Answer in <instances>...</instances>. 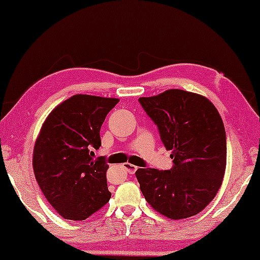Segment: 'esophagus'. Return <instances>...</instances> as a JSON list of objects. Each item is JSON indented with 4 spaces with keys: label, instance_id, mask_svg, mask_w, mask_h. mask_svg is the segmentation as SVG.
I'll list each match as a JSON object with an SVG mask.
<instances>
[{
    "label": "esophagus",
    "instance_id": "34e87169",
    "mask_svg": "<svg viewBox=\"0 0 260 260\" xmlns=\"http://www.w3.org/2000/svg\"><path fill=\"white\" fill-rule=\"evenodd\" d=\"M124 169H125L129 174H131V175H134L135 172L137 170V167L134 165H130V163H125V165H124Z\"/></svg>",
    "mask_w": 260,
    "mask_h": 260
}]
</instances>
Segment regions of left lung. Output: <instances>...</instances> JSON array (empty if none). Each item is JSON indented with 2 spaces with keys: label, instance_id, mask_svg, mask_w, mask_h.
<instances>
[{
  "label": "left lung",
  "instance_id": "left-lung-1",
  "mask_svg": "<svg viewBox=\"0 0 260 260\" xmlns=\"http://www.w3.org/2000/svg\"><path fill=\"white\" fill-rule=\"evenodd\" d=\"M154 120L174 166L140 168L136 177L148 204L172 220L206 208L221 187L226 169V133L220 113L204 95L170 88L138 99Z\"/></svg>",
  "mask_w": 260,
  "mask_h": 260
}]
</instances>
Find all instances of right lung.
<instances>
[{
    "mask_svg": "<svg viewBox=\"0 0 260 260\" xmlns=\"http://www.w3.org/2000/svg\"><path fill=\"white\" fill-rule=\"evenodd\" d=\"M119 102L76 94L52 110L42 124L33 150V170L45 198L67 220L87 219L108 204L109 166L94 161L92 148L102 145L101 127Z\"/></svg>",
    "mask_w": 260,
    "mask_h": 260,
    "instance_id": "1",
    "label": "right lung"
}]
</instances>
